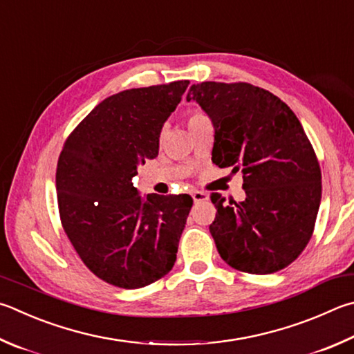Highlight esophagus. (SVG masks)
<instances>
[{
	"mask_svg": "<svg viewBox=\"0 0 354 354\" xmlns=\"http://www.w3.org/2000/svg\"><path fill=\"white\" fill-rule=\"evenodd\" d=\"M192 198H194L195 203H201V201H207L209 195L204 194V192H201V190H194L192 192Z\"/></svg>",
	"mask_w": 354,
	"mask_h": 354,
	"instance_id": "obj_1",
	"label": "esophagus"
}]
</instances>
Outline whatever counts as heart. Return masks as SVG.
Wrapping results in <instances>:
<instances>
[{
  "label": "heart",
  "instance_id": "b5f03b06",
  "mask_svg": "<svg viewBox=\"0 0 354 354\" xmlns=\"http://www.w3.org/2000/svg\"><path fill=\"white\" fill-rule=\"evenodd\" d=\"M201 115H203L201 113H192V114H190V118H189V122H190V120H194V119L201 118Z\"/></svg>",
  "mask_w": 354,
  "mask_h": 354
}]
</instances>
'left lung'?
Here are the masks:
<instances>
[{"label": "left lung", "instance_id": "1", "mask_svg": "<svg viewBox=\"0 0 354 354\" xmlns=\"http://www.w3.org/2000/svg\"><path fill=\"white\" fill-rule=\"evenodd\" d=\"M215 128L212 160L241 170L246 199L212 194L210 224L221 259L239 271L272 274L297 259L310 241L322 198V173L310 139L285 102L250 83L192 85Z\"/></svg>", "mask_w": 354, "mask_h": 354}]
</instances>
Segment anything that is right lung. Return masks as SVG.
I'll use <instances>...</instances> for the list:
<instances>
[{
	"instance_id": "1",
	"label": "right lung",
	"mask_w": 354,
	"mask_h": 354,
	"mask_svg": "<svg viewBox=\"0 0 354 354\" xmlns=\"http://www.w3.org/2000/svg\"><path fill=\"white\" fill-rule=\"evenodd\" d=\"M189 80L102 100L69 134L57 164L62 226L82 261L106 283L144 288L170 271L194 204L190 195L139 196L138 167L158 156L164 122Z\"/></svg>"
}]
</instances>
